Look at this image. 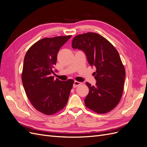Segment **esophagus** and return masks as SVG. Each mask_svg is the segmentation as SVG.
Returning a JSON list of instances; mask_svg holds the SVG:
<instances>
[{
	"label": "esophagus",
	"instance_id": "esophagus-1",
	"mask_svg": "<svg viewBox=\"0 0 147 147\" xmlns=\"http://www.w3.org/2000/svg\"><path fill=\"white\" fill-rule=\"evenodd\" d=\"M81 84H82V83H80V82H77V81H75V82H74V85H73V87H74V88H76V87H77L78 86L80 85Z\"/></svg>",
	"mask_w": 147,
	"mask_h": 147
}]
</instances>
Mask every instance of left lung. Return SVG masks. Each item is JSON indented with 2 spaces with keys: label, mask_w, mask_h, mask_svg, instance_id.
<instances>
[{
  "label": "left lung",
  "mask_w": 147,
  "mask_h": 147,
  "mask_svg": "<svg viewBox=\"0 0 147 147\" xmlns=\"http://www.w3.org/2000/svg\"><path fill=\"white\" fill-rule=\"evenodd\" d=\"M72 47L83 50L88 63L96 67V86L86 82L89 93L85 106L97 113L104 114L116 107L124 90L125 69L113 45L94 32L79 34L72 40Z\"/></svg>",
  "instance_id": "left-lung-1"
}]
</instances>
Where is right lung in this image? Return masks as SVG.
<instances>
[{
    "label": "right lung",
    "instance_id": "add662e5",
    "mask_svg": "<svg viewBox=\"0 0 147 147\" xmlns=\"http://www.w3.org/2000/svg\"><path fill=\"white\" fill-rule=\"evenodd\" d=\"M71 35L44 38L31 46L25 55L22 82L34 107L47 115L63 109L69 99L74 81H60L51 76L60 48Z\"/></svg>",
    "mask_w": 147,
    "mask_h": 147
}]
</instances>
